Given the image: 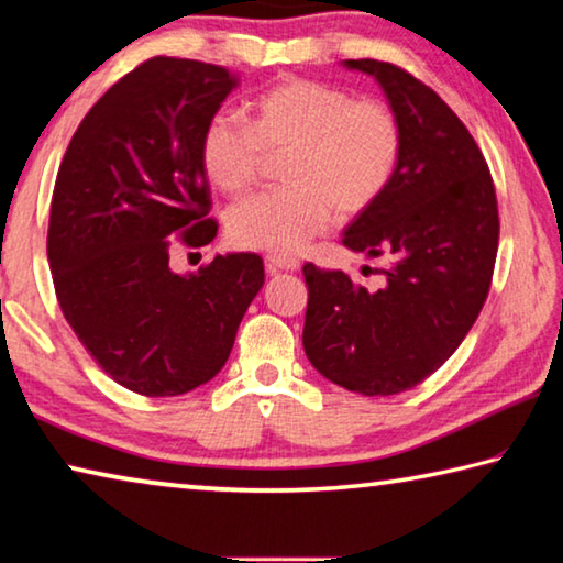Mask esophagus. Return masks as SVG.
<instances>
[{
	"label": "esophagus",
	"instance_id": "obj_1",
	"mask_svg": "<svg viewBox=\"0 0 563 563\" xmlns=\"http://www.w3.org/2000/svg\"><path fill=\"white\" fill-rule=\"evenodd\" d=\"M266 269L269 272H297L299 260H291V256H266Z\"/></svg>",
	"mask_w": 563,
	"mask_h": 563
}]
</instances>
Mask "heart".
Here are the masks:
<instances>
[{
    "mask_svg": "<svg viewBox=\"0 0 563 563\" xmlns=\"http://www.w3.org/2000/svg\"><path fill=\"white\" fill-rule=\"evenodd\" d=\"M401 150L404 129L389 104L287 77L246 101V122L227 112L211 117L199 136V164L219 191L242 195L264 152H287V187L239 201L227 232L252 252L297 254L324 232L331 214L352 219L372 207L394 179Z\"/></svg>",
    "mask_w": 563,
    "mask_h": 563,
    "instance_id": "b5f03b06",
    "label": "heart"
}]
</instances>
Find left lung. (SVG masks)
I'll return each instance as SVG.
<instances>
[{
  "label": "left lung",
  "instance_id": "left-lung-1",
  "mask_svg": "<svg viewBox=\"0 0 563 563\" xmlns=\"http://www.w3.org/2000/svg\"><path fill=\"white\" fill-rule=\"evenodd\" d=\"M344 67L379 81L404 129L394 179L342 236L389 266L384 287L368 291L303 264V352L329 382L391 396L434 374L474 327L492 287L499 209L482 150L434 89L389 62Z\"/></svg>",
  "mask_w": 563,
  "mask_h": 563
}]
</instances>
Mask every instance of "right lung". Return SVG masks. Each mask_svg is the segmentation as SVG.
<instances>
[{"label": "right lung", "instance_id": "1", "mask_svg": "<svg viewBox=\"0 0 563 563\" xmlns=\"http://www.w3.org/2000/svg\"><path fill=\"white\" fill-rule=\"evenodd\" d=\"M236 85L217 64L146 59L89 109L62 159L47 234L54 289L79 342L129 391L179 396L214 379L264 287L260 254L169 269L177 239L217 236L199 136Z\"/></svg>", "mask_w": 563, "mask_h": 563}]
</instances>
